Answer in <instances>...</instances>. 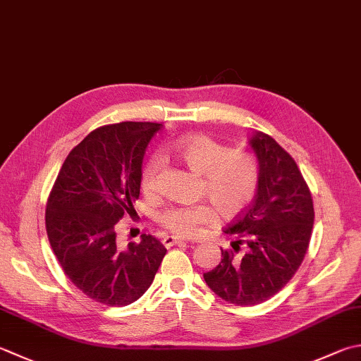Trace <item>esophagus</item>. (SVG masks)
Instances as JSON below:
<instances>
[{"instance_id":"1","label":"esophagus","mask_w":361,"mask_h":361,"mask_svg":"<svg viewBox=\"0 0 361 361\" xmlns=\"http://www.w3.org/2000/svg\"><path fill=\"white\" fill-rule=\"evenodd\" d=\"M180 243H185V239H181L178 236H164V239H162V244H164L166 247H172V245L180 244Z\"/></svg>"}]
</instances>
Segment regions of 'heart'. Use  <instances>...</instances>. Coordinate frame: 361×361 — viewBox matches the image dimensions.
<instances>
[{"label":"heart","mask_w":361,"mask_h":361,"mask_svg":"<svg viewBox=\"0 0 361 361\" xmlns=\"http://www.w3.org/2000/svg\"><path fill=\"white\" fill-rule=\"evenodd\" d=\"M173 152L197 175L203 176V192L213 202L217 213L233 219L250 207L259 185V167L247 153L231 152L228 147L208 136H186L176 140ZM162 159L152 154L142 169L140 186L152 192L157 186ZM159 222L178 236L199 235L204 225L214 222L216 213L208 203L190 207H167L161 211Z\"/></svg>","instance_id":"b5f03b06"}]
</instances>
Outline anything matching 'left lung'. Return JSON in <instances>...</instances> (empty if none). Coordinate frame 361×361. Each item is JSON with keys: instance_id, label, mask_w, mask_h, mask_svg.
I'll list each match as a JSON object with an SVG mask.
<instances>
[{"instance_id": "left-lung-1", "label": "left lung", "mask_w": 361, "mask_h": 361, "mask_svg": "<svg viewBox=\"0 0 361 361\" xmlns=\"http://www.w3.org/2000/svg\"><path fill=\"white\" fill-rule=\"evenodd\" d=\"M249 145L259 167L255 200L224 230L247 250L238 257L221 249V263L203 274L219 298L244 307L272 298L293 279L314 222L312 194L289 153L261 131L252 134Z\"/></svg>"}]
</instances>
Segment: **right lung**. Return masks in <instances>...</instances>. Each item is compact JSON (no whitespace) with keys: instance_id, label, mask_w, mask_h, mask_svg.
<instances>
[{"instance_id":"obj_1","label":"right lung","mask_w":361,"mask_h":361,"mask_svg":"<svg viewBox=\"0 0 361 361\" xmlns=\"http://www.w3.org/2000/svg\"><path fill=\"white\" fill-rule=\"evenodd\" d=\"M161 123L122 122L87 134L59 171L47 203V235L61 267L90 299L136 302L153 283L166 247L152 235L118 249L116 225L133 214L145 148Z\"/></svg>"}]
</instances>
